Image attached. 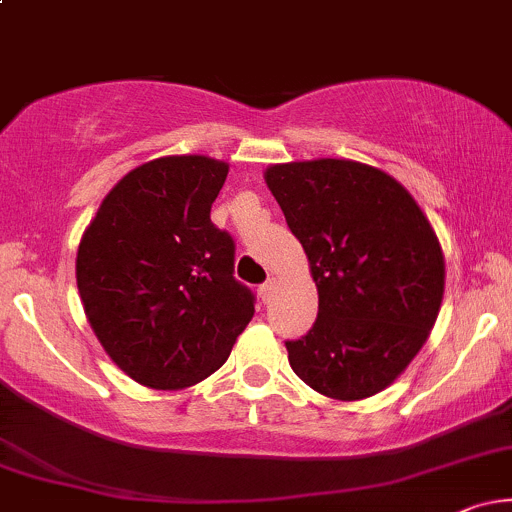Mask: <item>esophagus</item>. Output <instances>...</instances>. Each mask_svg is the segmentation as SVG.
<instances>
[{"instance_id": "obj_1", "label": "esophagus", "mask_w": 512, "mask_h": 512, "mask_svg": "<svg viewBox=\"0 0 512 512\" xmlns=\"http://www.w3.org/2000/svg\"><path fill=\"white\" fill-rule=\"evenodd\" d=\"M272 296H274V279H267V281H264V284L260 286V298H262L264 303H267Z\"/></svg>"}]
</instances>
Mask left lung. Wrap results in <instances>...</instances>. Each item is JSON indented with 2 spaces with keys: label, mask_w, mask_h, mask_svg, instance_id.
I'll list each match as a JSON object with an SVG mask.
<instances>
[{
  "label": "left lung",
  "mask_w": 512,
  "mask_h": 512,
  "mask_svg": "<svg viewBox=\"0 0 512 512\" xmlns=\"http://www.w3.org/2000/svg\"><path fill=\"white\" fill-rule=\"evenodd\" d=\"M264 180L320 296L313 330L286 342L293 373L342 402L378 395L436 325L445 260L431 223L395 178L366 163H279Z\"/></svg>",
  "instance_id": "8db88e82"
}]
</instances>
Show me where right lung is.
I'll return each instance as SVG.
<instances>
[{"mask_svg": "<svg viewBox=\"0 0 512 512\" xmlns=\"http://www.w3.org/2000/svg\"><path fill=\"white\" fill-rule=\"evenodd\" d=\"M228 166L163 156L129 170L86 228L76 286L108 356L132 380L182 390L209 378L255 315L236 243L211 223Z\"/></svg>", "mask_w": 512, "mask_h": 512, "instance_id": "add662e5", "label": "right lung"}]
</instances>
